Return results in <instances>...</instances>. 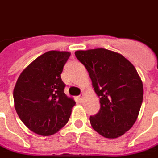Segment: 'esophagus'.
<instances>
[{
    "label": "esophagus",
    "mask_w": 158,
    "mask_h": 158,
    "mask_svg": "<svg viewBox=\"0 0 158 158\" xmlns=\"http://www.w3.org/2000/svg\"><path fill=\"white\" fill-rule=\"evenodd\" d=\"M78 97H79V101H80V102H82L83 97H84V95H83V94H80V95H79V96H78Z\"/></svg>",
    "instance_id": "1"
}]
</instances>
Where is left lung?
<instances>
[{
	"mask_svg": "<svg viewBox=\"0 0 158 158\" xmlns=\"http://www.w3.org/2000/svg\"><path fill=\"white\" fill-rule=\"evenodd\" d=\"M85 67L101 108L90 116L92 128L109 139L123 135L135 123L143 101V85L135 68L121 54L103 48L75 52Z\"/></svg>",
	"mask_w": 158,
	"mask_h": 158,
	"instance_id": "8db88e82",
	"label": "left lung"
}]
</instances>
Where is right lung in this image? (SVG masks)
Instances as JSON below:
<instances>
[{
    "mask_svg": "<svg viewBox=\"0 0 158 158\" xmlns=\"http://www.w3.org/2000/svg\"><path fill=\"white\" fill-rule=\"evenodd\" d=\"M70 52L50 51L26 68L13 90L16 112L31 131L52 135L69 121L75 102L66 96L61 79Z\"/></svg>",
    "mask_w": 158,
    "mask_h": 158,
    "instance_id": "obj_1",
    "label": "right lung"
}]
</instances>
